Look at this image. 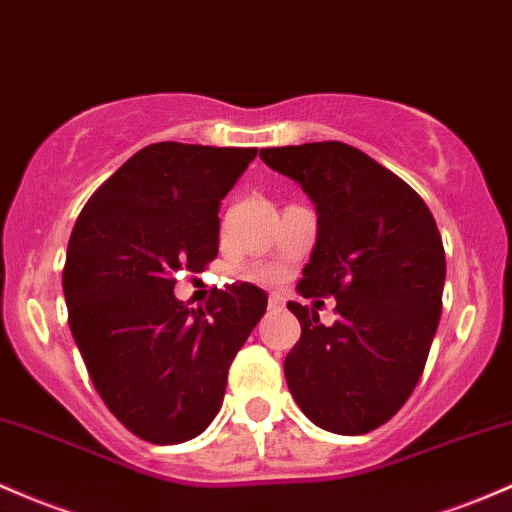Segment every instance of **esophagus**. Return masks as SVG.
Masks as SVG:
<instances>
[{"label":"esophagus","mask_w":512,"mask_h":512,"mask_svg":"<svg viewBox=\"0 0 512 512\" xmlns=\"http://www.w3.org/2000/svg\"><path fill=\"white\" fill-rule=\"evenodd\" d=\"M267 306H269V311H282V308H284V299H282V296H279V294H272V296H269Z\"/></svg>","instance_id":"esophagus-1"}]
</instances>
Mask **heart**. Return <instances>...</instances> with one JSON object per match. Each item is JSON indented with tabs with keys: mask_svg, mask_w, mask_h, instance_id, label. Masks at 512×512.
<instances>
[{
	"mask_svg": "<svg viewBox=\"0 0 512 512\" xmlns=\"http://www.w3.org/2000/svg\"><path fill=\"white\" fill-rule=\"evenodd\" d=\"M274 277H277V274H274L272 269H255V272H250V279H257V282H272Z\"/></svg>",
	"mask_w": 512,
	"mask_h": 512,
	"instance_id": "obj_1",
	"label": "heart"
}]
</instances>
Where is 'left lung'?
Segmentation results:
<instances>
[{
	"instance_id": "obj_1",
	"label": "left lung",
	"mask_w": 512,
	"mask_h": 512,
	"mask_svg": "<svg viewBox=\"0 0 512 512\" xmlns=\"http://www.w3.org/2000/svg\"><path fill=\"white\" fill-rule=\"evenodd\" d=\"M316 204L318 235L296 291L335 296L338 320L289 301L301 340L284 359L291 396L338 435L379 428L408 401L442 311L445 247L425 201L352 145L260 150Z\"/></svg>"
}]
</instances>
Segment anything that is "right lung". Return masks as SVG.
<instances>
[{
  "label": "right lung",
  "instance_id": "obj_1",
  "mask_svg": "<svg viewBox=\"0 0 512 512\" xmlns=\"http://www.w3.org/2000/svg\"><path fill=\"white\" fill-rule=\"evenodd\" d=\"M257 148L155 143L87 201L63 269L67 323L89 379L140 440L179 445L221 411L228 369L267 308L260 286L174 296V274L218 255V209Z\"/></svg>",
  "mask_w": 512,
  "mask_h": 512
}]
</instances>
